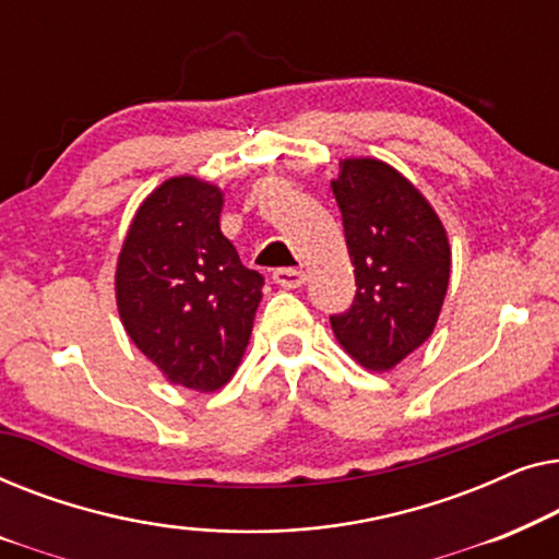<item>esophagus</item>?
I'll list each match as a JSON object with an SVG mask.
<instances>
[{
	"label": "esophagus",
	"instance_id": "34e87169",
	"mask_svg": "<svg viewBox=\"0 0 559 559\" xmlns=\"http://www.w3.org/2000/svg\"><path fill=\"white\" fill-rule=\"evenodd\" d=\"M272 280L285 289H300L305 285V280H308V274H305L302 270H293V266H285V270L274 272Z\"/></svg>",
	"mask_w": 559,
	"mask_h": 559
}]
</instances>
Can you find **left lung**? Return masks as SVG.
Returning a JSON list of instances; mask_svg holds the SVG:
<instances>
[{
    "instance_id": "obj_1",
    "label": "left lung",
    "mask_w": 559,
    "mask_h": 559,
    "mask_svg": "<svg viewBox=\"0 0 559 559\" xmlns=\"http://www.w3.org/2000/svg\"><path fill=\"white\" fill-rule=\"evenodd\" d=\"M356 274L348 312L331 318L341 348L371 371H392L430 338L450 282V243L430 201L392 165L341 159L331 180Z\"/></svg>"
}]
</instances>
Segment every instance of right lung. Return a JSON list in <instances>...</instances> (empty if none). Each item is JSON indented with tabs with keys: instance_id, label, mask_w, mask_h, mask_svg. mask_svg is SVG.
<instances>
[{
	"instance_id": "obj_1",
	"label": "right lung",
	"mask_w": 559,
	"mask_h": 559,
	"mask_svg": "<svg viewBox=\"0 0 559 559\" xmlns=\"http://www.w3.org/2000/svg\"><path fill=\"white\" fill-rule=\"evenodd\" d=\"M224 190L165 180L136 209L114 274L121 325L170 384L216 392L239 369L264 277L221 231Z\"/></svg>"
}]
</instances>
